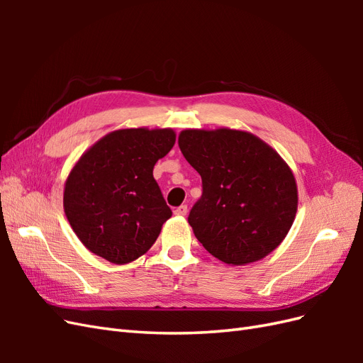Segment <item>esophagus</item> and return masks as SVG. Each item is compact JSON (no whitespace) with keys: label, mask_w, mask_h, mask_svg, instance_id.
<instances>
[{"label":"esophagus","mask_w":363,"mask_h":363,"mask_svg":"<svg viewBox=\"0 0 363 363\" xmlns=\"http://www.w3.org/2000/svg\"><path fill=\"white\" fill-rule=\"evenodd\" d=\"M186 213H188V206H186V204L179 206V207L174 211V215H177V216H184Z\"/></svg>","instance_id":"esophagus-1"}]
</instances>
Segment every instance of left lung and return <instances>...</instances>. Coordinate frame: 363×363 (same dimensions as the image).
I'll list each match as a JSON object with an SVG mask.
<instances>
[{
    "mask_svg": "<svg viewBox=\"0 0 363 363\" xmlns=\"http://www.w3.org/2000/svg\"><path fill=\"white\" fill-rule=\"evenodd\" d=\"M179 147L201 175L203 195L188 221L212 256L227 265H248L283 242L298 189L276 150L248 131L225 127L183 130Z\"/></svg>",
    "mask_w": 363,
    "mask_h": 363,
    "instance_id": "8db88e82",
    "label": "left lung"
}]
</instances>
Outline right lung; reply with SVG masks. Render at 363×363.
<instances>
[{
    "instance_id": "obj_1",
    "label": "right lung",
    "mask_w": 363,
    "mask_h": 363,
    "mask_svg": "<svg viewBox=\"0 0 363 363\" xmlns=\"http://www.w3.org/2000/svg\"><path fill=\"white\" fill-rule=\"evenodd\" d=\"M175 144L172 128H119L87 148L65 182L63 208L82 244L115 265L140 257L172 212L152 168Z\"/></svg>"
}]
</instances>
